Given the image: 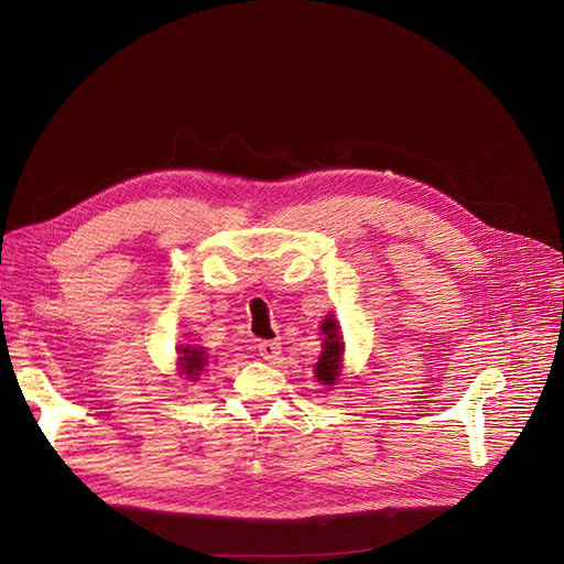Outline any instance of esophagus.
<instances>
[{"mask_svg": "<svg viewBox=\"0 0 564 564\" xmlns=\"http://www.w3.org/2000/svg\"><path fill=\"white\" fill-rule=\"evenodd\" d=\"M258 351H260V357L264 359V361H279V357H281V343H276V340H262L260 345H258Z\"/></svg>", "mask_w": 564, "mask_h": 564, "instance_id": "obj_1", "label": "esophagus"}]
</instances>
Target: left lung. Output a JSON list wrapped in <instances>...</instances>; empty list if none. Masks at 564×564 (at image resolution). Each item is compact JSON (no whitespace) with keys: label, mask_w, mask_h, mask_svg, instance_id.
Returning <instances> with one entry per match:
<instances>
[{"label":"left lung","mask_w":564,"mask_h":564,"mask_svg":"<svg viewBox=\"0 0 564 564\" xmlns=\"http://www.w3.org/2000/svg\"><path fill=\"white\" fill-rule=\"evenodd\" d=\"M319 332L324 336L322 343V354L315 364V379L322 383V387H338L340 377H343V357H345V340L340 334V324L338 319L329 313L324 315L322 324H319Z\"/></svg>","instance_id":"8db88e82"}]
</instances>
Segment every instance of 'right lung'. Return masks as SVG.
I'll return each instance as SVG.
<instances>
[{"mask_svg": "<svg viewBox=\"0 0 564 564\" xmlns=\"http://www.w3.org/2000/svg\"><path fill=\"white\" fill-rule=\"evenodd\" d=\"M177 359H175V368H177V375H185V379L189 381H198L200 372L205 370L207 366V354L203 347H177Z\"/></svg>", "mask_w": 564, "mask_h": 564, "instance_id": "right-lung-1", "label": "right lung"}]
</instances>
